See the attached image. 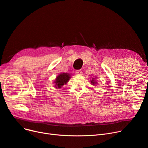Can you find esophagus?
I'll list each match as a JSON object with an SVG mask.
<instances>
[{
	"label": "esophagus",
	"mask_w": 148,
	"mask_h": 148,
	"mask_svg": "<svg viewBox=\"0 0 148 148\" xmlns=\"http://www.w3.org/2000/svg\"><path fill=\"white\" fill-rule=\"evenodd\" d=\"M76 73H77V75H82V74H83V72H82V70L79 69V70H77V71H76Z\"/></svg>",
	"instance_id": "1"
}]
</instances>
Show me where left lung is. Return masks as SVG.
Listing matches in <instances>:
<instances>
[{
    "instance_id": "1",
    "label": "left lung",
    "mask_w": 148,
    "mask_h": 148,
    "mask_svg": "<svg viewBox=\"0 0 148 148\" xmlns=\"http://www.w3.org/2000/svg\"><path fill=\"white\" fill-rule=\"evenodd\" d=\"M91 83H92V84H96V83H97V82L94 81V78L92 79V80L91 81Z\"/></svg>"
}]
</instances>
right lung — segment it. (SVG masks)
I'll list each match as a JSON object with an SVG mask.
<instances>
[{"label":"right lung","mask_w":148,"mask_h":148,"mask_svg":"<svg viewBox=\"0 0 148 148\" xmlns=\"http://www.w3.org/2000/svg\"><path fill=\"white\" fill-rule=\"evenodd\" d=\"M70 79V75L66 73H62L59 75L56 79L55 86L58 88H60L63 86L64 84H66Z\"/></svg>","instance_id":"1"}]
</instances>
